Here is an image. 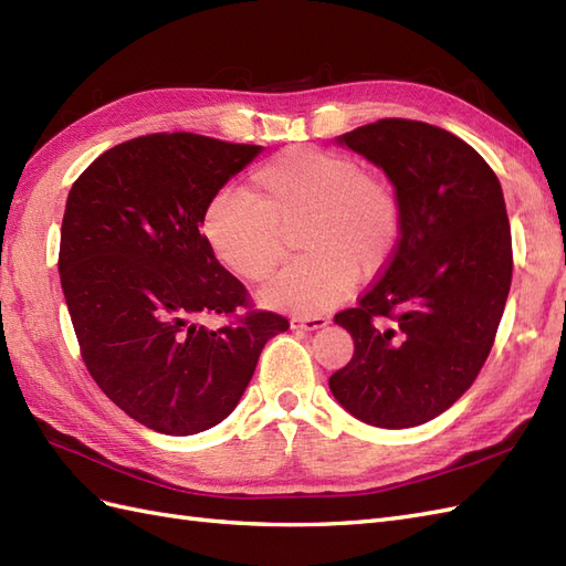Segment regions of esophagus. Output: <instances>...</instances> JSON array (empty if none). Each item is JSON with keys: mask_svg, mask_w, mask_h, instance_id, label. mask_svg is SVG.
Returning a JSON list of instances; mask_svg holds the SVG:
<instances>
[{"mask_svg": "<svg viewBox=\"0 0 566 566\" xmlns=\"http://www.w3.org/2000/svg\"><path fill=\"white\" fill-rule=\"evenodd\" d=\"M327 323H329L327 317H321V315H315V317H292V329H296V332H313V329L325 327Z\"/></svg>", "mask_w": 566, "mask_h": 566, "instance_id": "34e87169", "label": "esophagus"}]
</instances>
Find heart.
<instances>
[{
  "label": "heart",
  "mask_w": 566,
  "mask_h": 566,
  "mask_svg": "<svg viewBox=\"0 0 566 566\" xmlns=\"http://www.w3.org/2000/svg\"><path fill=\"white\" fill-rule=\"evenodd\" d=\"M303 224L308 253L260 292L265 308L315 315L352 294L356 277H373L395 258L403 212L395 188L366 174L354 157L289 148L260 165L251 193L222 188L202 217V237L239 277L268 280L284 255V231Z\"/></svg>",
  "instance_id": "heart-1"
}]
</instances>
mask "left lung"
<instances>
[{
	"label": "left lung",
	"mask_w": 566,
	"mask_h": 566,
	"mask_svg": "<svg viewBox=\"0 0 566 566\" xmlns=\"http://www.w3.org/2000/svg\"><path fill=\"white\" fill-rule=\"evenodd\" d=\"M392 181L403 231L382 277L335 315L354 339L329 389L358 421L413 428L473 385L512 284V231L495 171L444 128L380 119L337 136Z\"/></svg>",
	"instance_id": "8db88e82"
}]
</instances>
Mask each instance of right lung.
Instances as JSON below:
<instances>
[{"label": "right lung", "mask_w": 566, "mask_h": 566, "mask_svg": "<svg viewBox=\"0 0 566 566\" xmlns=\"http://www.w3.org/2000/svg\"><path fill=\"white\" fill-rule=\"evenodd\" d=\"M263 153L196 134L114 145L71 186L60 277L85 368L140 426L196 434L237 409L260 352L289 329L245 306V289L200 234L210 200Z\"/></svg>", "instance_id": "add662e5"}]
</instances>
